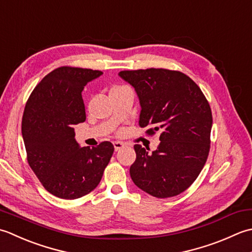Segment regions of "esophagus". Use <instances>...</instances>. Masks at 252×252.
<instances>
[{
	"mask_svg": "<svg viewBox=\"0 0 252 252\" xmlns=\"http://www.w3.org/2000/svg\"><path fill=\"white\" fill-rule=\"evenodd\" d=\"M113 146H114L115 151H119V150H121L123 147H124V143L121 142V141H114V142H113Z\"/></svg>",
	"mask_w": 252,
	"mask_h": 252,
	"instance_id": "esophagus-1",
	"label": "esophagus"
}]
</instances>
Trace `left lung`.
<instances>
[{"label": "left lung", "mask_w": 252, "mask_h": 252, "mask_svg": "<svg viewBox=\"0 0 252 252\" xmlns=\"http://www.w3.org/2000/svg\"><path fill=\"white\" fill-rule=\"evenodd\" d=\"M119 75L139 97L140 127L152 126L148 135L160 132L161 142L151 155L140 145L133 146L132 182L153 197L177 196L196 181L209 156L212 112L207 97L178 70L147 68Z\"/></svg>", "instance_id": "1"}]
</instances>
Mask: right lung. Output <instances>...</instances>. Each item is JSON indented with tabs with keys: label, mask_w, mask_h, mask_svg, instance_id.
<instances>
[{
	"label": "right lung",
	"mask_w": 252,
	"mask_h": 252,
	"mask_svg": "<svg viewBox=\"0 0 252 252\" xmlns=\"http://www.w3.org/2000/svg\"><path fill=\"white\" fill-rule=\"evenodd\" d=\"M102 71L62 66L51 71L26 103L22 133L27 161L53 196L77 199L99 185L114 147L110 141L80 148L74 126L86 121L81 92Z\"/></svg>",
	"instance_id": "right-lung-1"
}]
</instances>
